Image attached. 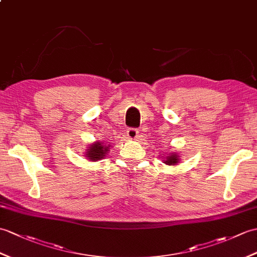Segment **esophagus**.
<instances>
[{"mask_svg": "<svg viewBox=\"0 0 257 257\" xmlns=\"http://www.w3.org/2000/svg\"><path fill=\"white\" fill-rule=\"evenodd\" d=\"M127 137L131 140H137L139 137V131L136 128H129L127 131Z\"/></svg>", "mask_w": 257, "mask_h": 257, "instance_id": "1", "label": "esophagus"}]
</instances>
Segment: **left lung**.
<instances>
[{
	"label": "left lung",
	"instance_id": "8db88e82",
	"mask_svg": "<svg viewBox=\"0 0 257 257\" xmlns=\"http://www.w3.org/2000/svg\"><path fill=\"white\" fill-rule=\"evenodd\" d=\"M177 162H178V158H177V156H176V154H174V153H172L170 157L166 158V161H165L164 163L171 165V164H175V163H177Z\"/></svg>",
	"mask_w": 257,
	"mask_h": 257
}]
</instances>
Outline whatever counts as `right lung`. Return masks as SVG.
<instances>
[{
	"label": "right lung",
	"instance_id": "add662e5",
	"mask_svg": "<svg viewBox=\"0 0 257 257\" xmlns=\"http://www.w3.org/2000/svg\"><path fill=\"white\" fill-rule=\"evenodd\" d=\"M107 150H108V147L105 148V146L101 145L100 142H96L95 145L91 146V148H88L86 157L92 161H97L105 157Z\"/></svg>",
	"mask_w": 257,
	"mask_h": 257
}]
</instances>
